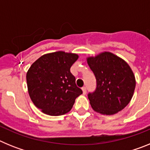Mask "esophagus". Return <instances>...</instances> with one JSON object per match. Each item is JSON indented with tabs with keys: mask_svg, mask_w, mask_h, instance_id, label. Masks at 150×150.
I'll list each match as a JSON object with an SVG mask.
<instances>
[{
	"mask_svg": "<svg viewBox=\"0 0 150 150\" xmlns=\"http://www.w3.org/2000/svg\"><path fill=\"white\" fill-rule=\"evenodd\" d=\"M82 91H83V93L84 94V95L85 94H86V87H83V88H82Z\"/></svg>",
	"mask_w": 150,
	"mask_h": 150,
	"instance_id": "obj_1",
	"label": "esophagus"
}]
</instances>
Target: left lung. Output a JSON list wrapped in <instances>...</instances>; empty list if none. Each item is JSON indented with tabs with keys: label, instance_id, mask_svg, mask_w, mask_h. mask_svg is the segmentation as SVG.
Segmentation results:
<instances>
[{
	"label": "left lung",
	"instance_id": "1",
	"mask_svg": "<svg viewBox=\"0 0 150 150\" xmlns=\"http://www.w3.org/2000/svg\"><path fill=\"white\" fill-rule=\"evenodd\" d=\"M97 80L95 92L88 94L90 104L102 115H114L132 100L136 86L132 68L125 60L110 52L86 58Z\"/></svg>",
	"mask_w": 150,
	"mask_h": 150
}]
</instances>
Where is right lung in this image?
<instances>
[{"mask_svg":"<svg viewBox=\"0 0 150 150\" xmlns=\"http://www.w3.org/2000/svg\"><path fill=\"white\" fill-rule=\"evenodd\" d=\"M78 58L76 53L59 51L45 54L31 64L26 74L28 91L41 112L55 116L72 109L83 93L70 71Z\"/></svg>","mask_w":150,"mask_h":150,"instance_id":"add662e5","label":"right lung"}]
</instances>
